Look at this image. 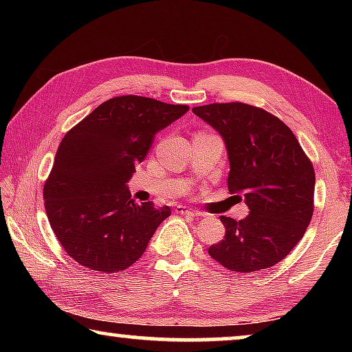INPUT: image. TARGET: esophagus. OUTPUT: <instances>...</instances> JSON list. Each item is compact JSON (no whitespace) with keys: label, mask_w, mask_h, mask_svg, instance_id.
<instances>
[{"label":"esophagus","mask_w":352,"mask_h":352,"mask_svg":"<svg viewBox=\"0 0 352 352\" xmlns=\"http://www.w3.org/2000/svg\"><path fill=\"white\" fill-rule=\"evenodd\" d=\"M178 214H183V216H188V217H201L204 214L197 210H190V208H184V206H178L177 210Z\"/></svg>","instance_id":"34e87169"}]
</instances>
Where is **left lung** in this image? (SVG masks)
I'll return each instance as SVG.
<instances>
[{
	"label": "left lung",
	"instance_id": "8db88e82",
	"mask_svg": "<svg viewBox=\"0 0 352 352\" xmlns=\"http://www.w3.org/2000/svg\"><path fill=\"white\" fill-rule=\"evenodd\" d=\"M192 111L225 140L228 189L250 214L220 216L225 236L208 253L225 269L252 273L270 269L302 239L314 214L315 170L294 132L259 107L222 102Z\"/></svg>",
	"mask_w": 352,
	"mask_h": 352
}]
</instances>
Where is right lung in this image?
<instances>
[{
	"instance_id": "add662e5",
	"label": "right lung",
	"mask_w": 352,
	"mask_h": 352,
	"mask_svg": "<svg viewBox=\"0 0 352 352\" xmlns=\"http://www.w3.org/2000/svg\"><path fill=\"white\" fill-rule=\"evenodd\" d=\"M188 110L135 94L116 96L63 136L43 199L52 231L77 264L113 275L146 252L170 208L135 204L126 183L157 132Z\"/></svg>"
}]
</instances>
